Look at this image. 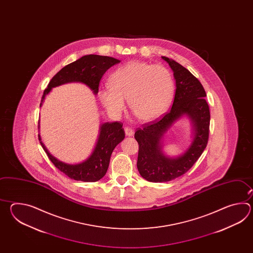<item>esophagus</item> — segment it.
Segmentation results:
<instances>
[{
  "label": "esophagus",
  "instance_id": "1",
  "mask_svg": "<svg viewBox=\"0 0 253 253\" xmlns=\"http://www.w3.org/2000/svg\"><path fill=\"white\" fill-rule=\"evenodd\" d=\"M125 133H126V135H128V136H132L134 133V128L129 127V126H126V127H125Z\"/></svg>",
  "mask_w": 253,
  "mask_h": 253
}]
</instances>
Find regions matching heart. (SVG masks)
<instances>
[{
    "instance_id": "heart-1",
    "label": "heart",
    "mask_w": 253,
    "mask_h": 253,
    "mask_svg": "<svg viewBox=\"0 0 253 253\" xmlns=\"http://www.w3.org/2000/svg\"><path fill=\"white\" fill-rule=\"evenodd\" d=\"M109 86L99 91V98L109 113L119 116L124 110L125 99L141 121H152L169 108L174 94L171 71L162 65L130 61L115 70Z\"/></svg>"
}]
</instances>
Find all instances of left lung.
<instances>
[{
    "instance_id": "obj_1",
    "label": "left lung",
    "mask_w": 253,
    "mask_h": 253,
    "mask_svg": "<svg viewBox=\"0 0 253 253\" xmlns=\"http://www.w3.org/2000/svg\"><path fill=\"white\" fill-rule=\"evenodd\" d=\"M173 71L176 89L172 108L161 118L136 129L134 138L139 145L137 169L141 176L153 183L168 182L183 175L199 159L210 133V108L205 100L206 92L201 82L175 60L162 57ZM187 114L194 122L195 139L183 156L168 159L162 155L160 141L172 123Z\"/></svg>"
}]
</instances>
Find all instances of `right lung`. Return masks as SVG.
<instances>
[{
  "mask_svg": "<svg viewBox=\"0 0 253 253\" xmlns=\"http://www.w3.org/2000/svg\"><path fill=\"white\" fill-rule=\"evenodd\" d=\"M120 60L108 56L86 55L77 59L74 62L65 66L54 76L49 81L47 88L42 95V100L54 86H59L68 82H82L91 88L95 94L98 92L99 82L105 72L113 65L119 63ZM42 106V103L40 107ZM121 122L104 123L100 127V134L97 145L91 156L86 161L78 165H67L57 160L51 156L41 141L48 159L60 172H64L67 176L76 181L82 182H97L106 174L108 171L110 156L115 147L125 138L124 128ZM40 127V125H38Z\"/></svg>",
  "mask_w": 253,
  "mask_h": 253,
  "instance_id": "add662e5",
  "label": "right lung"
}]
</instances>
